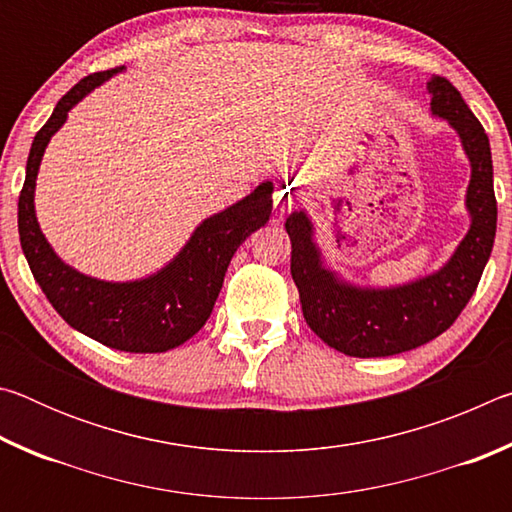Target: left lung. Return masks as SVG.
<instances>
[{"label": "left lung", "mask_w": 512, "mask_h": 512, "mask_svg": "<svg viewBox=\"0 0 512 512\" xmlns=\"http://www.w3.org/2000/svg\"><path fill=\"white\" fill-rule=\"evenodd\" d=\"M427 90L431 115L449 121L472 167L465 196L470 230L440 271L400 287H354L325 268L305 210L291 212L284 223L291 239V277L307 325L329 348L348 357H391L443 334L479 287L495 244L497 198L488 135L461 92L443 76H433Z\"/></svg>", "instance_id": "8db88e82"}]
</instances>
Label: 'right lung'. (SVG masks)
<instances>
[{
  "mask_svg": "<svg viewBox=\"0 0 512 512\" xmlns=\"http://www.w3.org/2000/svg\"><path fill=\"white\" fill-rule=\"evenodd\" d=\"M121 69L85 76L58 101L47 124L33 137L17 203V230L33 277L67 325L121 352H167L192 339L210 318L232 255L271 216L273 183H262L228 210L205 219L185 248L144 280L106 282L67 266L49 246L36 219L38 169L67 112Z\"/></svg>",
  "mask_w": 512,
  "mask_h": 512,
  "instance_id": "right-lung-1",
  "label": "right lung"
}]
</instances>
